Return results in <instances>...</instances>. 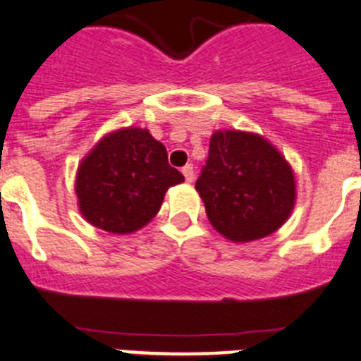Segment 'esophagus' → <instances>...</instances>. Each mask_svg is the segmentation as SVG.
<instances>
[{
    "mask_svg": "<svg viewBox=\"0 0 361 361\" xmlns=\"http://www.w3.org/2000/svg\"><path fill=\"white\" fill-rule=\"evenodd\" d=\"M183 175H184V178H186V183H193V178H195V170H193V164L184 166Z\"/></svg>",
    "mask_w": 361,
    "mask_h": 361,
    "instance_id": "esophagus-1",
    "label": "esophagus"
}]
</instances>
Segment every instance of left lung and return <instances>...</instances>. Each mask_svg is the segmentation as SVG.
Segmentation results:
<instances>
[{
	"label": "left lung",
	"instance_id": "1",
	"mask_svg": "<svg viewBox=\"0 0 361 361\" xmlns=\"http://www.w3.org/2000/svg\"><path fill=\"white\" fill-rule=\"evenodd\" d=\"M195 190L213 228L231 242H251L275 233L296 199L291 166L262 135L238 130L215 132Z\"/></svg>",
	"mask_w": 361,
	"mask_h": 361
}]
</instances>
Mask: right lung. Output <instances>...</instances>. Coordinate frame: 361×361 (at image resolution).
<instances>
[{
    "label": "right lung",
    "instance_id": "obj_1",
    "mask_svg": "<svg viewBox=\"0 0 361 361\" xmlns=\"http://www.w3.org/2000/svg\"><path fill=\"white\" fill-rule=\"evenodd\" d=\"M183 180V173L168 164L164 145L148 130L130 126L104 135L82 159L75 195L92 226L126 235L148 224L168 188Z\"/></svg>",
    "mask_w": 361,
    "mask_h": 361
}]
</instances>
